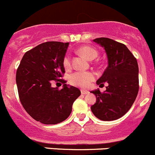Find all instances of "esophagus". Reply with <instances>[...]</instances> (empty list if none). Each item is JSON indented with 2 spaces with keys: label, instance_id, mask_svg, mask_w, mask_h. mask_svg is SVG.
I'll use <instances>...</instances> for the list:
<instances>
[{
  "label": "esophagus",
  "instance_id": "esophagus-1",
  "mask_svg": "<svg viewBox=\"0 0 155 155\" xmlns=\"http://www.w3.org/2000/svg\"><path fill=\"white\" fill-rule=\"evenodd\" d=\"M89 92L88 90H84V89H82L81 90V94L82 95H87V94H89Z\"/></svg>",
  "mask_w": 155,
  "mask_h": 155
}]
</instances>
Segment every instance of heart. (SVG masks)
<instances>
[{
    "label": "heart",
    "mask_w": 155,
    "mask_h": 155,
    "mask_svg": "<svg viewBox=\"0 0 155 155\" xmlns=\"http://www.w3.org/2000/svg\"><path fill=\"white\" fill-rule=\"evenodd\" d=\"M80 53L89 60H92L98 57V51L92 48L84 46L79 49ZM63 65L66 68L71 66V57L69 54H66L63 60ZM95 79V74L91 71H76L71 74L69 77V82L71 85L81 88H87L90 83Z\"/></svg>",
    "instance_id": "obj_1"
}]
</instances>
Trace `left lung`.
<instances>
[{"label": "left lung", "mask_w": 155, "mask_h": 155, "mask_svg": "<svg viewBox=\"0 0 155 155\" xmlns=\"http://www.w3.org/2000/svg\"><path fill=\"white\" fill-rule=\"evenodd\" d=\"M94 42L104 48L108 66L97 81L99 87L108 84L104 92L92 91L96 102L91 110L102 121H113L130 110L139 91V68L137 59L124 44L109 38H97Z\"/></svg>", "instance_id": "8db88e82"}]
</instances>
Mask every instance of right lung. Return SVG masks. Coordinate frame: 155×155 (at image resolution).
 Returning <instances> with one entry per match:
<instances>
[{"label":"right lung","instance_id":"right-lung-1","mask_svg":"<svg viewBox=\"0 0 155 155\" xmlns=\"http://www.w3.org/2000/svg\"><path fill=\"white\" fill-rule=\"evenodd\" d=\"M68 42H46L28 51L16 71L18 96L27 113L45 125H55L71 114L74 101L81 95L77 87L66 85L60 79L65 73L63 65ZM52 80L60 81L64 88L52 87Z\"/></svg>","mask_w":155,"mask_h":155}]
</instances>
